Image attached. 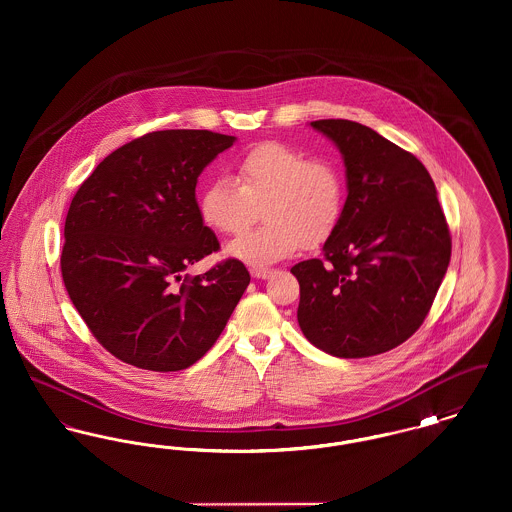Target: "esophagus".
<instances>
[{"mask_svg":"<svg viewBox=\"0 0 512 512\" xmlns=\"http://www.w3.org/2000/svg\"><path fill=\"white\" fill-rule=\"evenodd\" d=\"M272 272H274L272 268L251 267V276H253V278H263V280H265V278L272 276Z\"/></svg>","mask_w":512,"mask_h":512,"instance_id":"esophagus-1","label":"esophagus"}]
</instances>
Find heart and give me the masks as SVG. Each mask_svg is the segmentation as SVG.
I'll use <instances>...</instances> for the list:
<instances>
[{
	"mask_svg": "<svg viewBox=\"0 0 512 512\" xmlns=\"http://www.w3.org/2000/svg\"><path fill=\"white\" fill-rule=\"evenodd\" d=\"M345 176L332 159H309L267 142L236 161V180L215 178L199 194V217L220 234H242L259 209L265 224L245 232L226 253L253 267L292 257L303 245L324 244L345 209Z\"/></svg>",
	"mask_w": 512,
	"mask_h": 512,
	"instance_id": "heart-1",
	"label": "heart"
}]
</instances>
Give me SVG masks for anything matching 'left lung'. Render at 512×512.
<instances>
[{
	"label": "left lung",
	"mask_w": 512,
	"mask_h": 512,
	"mask_svg": "<svg viewBox=\"0 0 512 512\" xmlns=\"http://www.w3.org/2000/svg\"><path fill=\"white\" fill-rule=\"evenodd\" d=\"M311 126L340 149L347 199L324 259L292 267L297 322L334 357L380 355L409 340L428 315L451 259L449 226L413 153L359 122Z\"/></svg>",
	"instance_id": "1"
}]
</instances>
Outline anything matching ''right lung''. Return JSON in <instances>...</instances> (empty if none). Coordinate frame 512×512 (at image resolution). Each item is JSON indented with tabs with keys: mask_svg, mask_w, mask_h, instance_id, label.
<instances>
[{
	"mask_svg": "<svg viewBox=\"0 0 512 512\" xmlns=\"http://www.w3.org/2000/svg\"><path fill=\"white\" fill-rule=\"evenodd\" d=\"M234 142L211 130L149 132L107 155L74 194L63 282L94 338L122 363L155 372L194 365L249 286L238 259L186 274L220 249L195 186Z\"/></svg>",
	"mask_w": 512,
	"mask_h": 512,
	"instance_id": "1",
	"label": "right lung"
}]
</instances>
